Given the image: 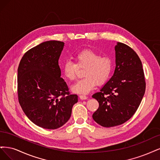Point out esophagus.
Returning <instances> with one entry per match:
<instances>
[{
    "label": "esophagus",
    "mask_w": 160,
    "mask_h": 160,
    "mask_svg": "<svg viewBox=\"0 0 160 160\" xmlns=\"http://www.w3.org/2000/svg\"><path fill=\"white\" fill-rule=\"evenodd\" d=\"M79 98H80L81 100H86V99H87L88 97L86 96H85V95H80Z\"/></svg>",
    "instance_id": "obj_1"
}]
</instances>
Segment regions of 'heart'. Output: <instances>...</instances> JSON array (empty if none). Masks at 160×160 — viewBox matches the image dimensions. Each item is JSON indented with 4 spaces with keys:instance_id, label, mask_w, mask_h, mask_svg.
<instances>
[{
    "instance_id": "1",
    "label": "heart",
    "mask_w": 160,
    "mask_h": 160,
    "mask_svg": "<svg viewBox=\"0 0 160 160\" xmlns=\"http://www.w3.org/2000/svg\"><path fill=\"white\" fill-rule=\"evenodd\" d=\"M74 59L76 64L66 60L61 66L62 72L66 79L72 81L76 78L77 69L84 68V78L78 80L72 87L76 94H86L93 90L97 84H105L109 79L113 68V62L110 56H100L90 49L82 50L77 53Z\"/></svg>"
}]
</instances>
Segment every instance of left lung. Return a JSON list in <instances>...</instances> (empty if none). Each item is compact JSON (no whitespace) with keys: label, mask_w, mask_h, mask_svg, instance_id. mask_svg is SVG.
Masks as SVG:
<instances>
[{"label":"left lung","mask_w":160,"mask_h":160,"mask_svg":"<svg viewBox=\"0 0 160 160\" xmlns=\"http://www.w3.org/2000/svg\"><path fill=\"white\" fill-rule=\"evenodd\" d=\"M116 68L114 75L92 95L99 108L92 115L102 126L109 128L125 123L135 114L146 90L142 62L130 46L117 42L115 46Z\"/></svg>","instance_id":"8db88e82"}]
</instances>
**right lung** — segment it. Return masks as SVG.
Instances as JSON below:
<instances>
[{
    "mask_svg": "<svg viewBox=\"0 0 160 160\" xmlns=\"http://www.w3.org/2000/svg\"><path fill=\"white\" fill-rule=\"evenodd\" d=\"M64 43L50 40L30 49L18 68V97L24 114L34 124L55 130L68 121L78 96L62 78L58 60Z\"/></svg>",
    "mask_w": 160,
    "mask_h": 160,
    "instance_id": "obj_1",
    "label": "right lung"
}]
</instances>
